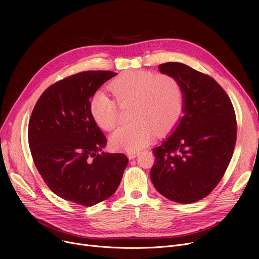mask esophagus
Here are the masks:
<instances>
[{
	"label": "esophagus",
	"mask_w": 259,
	"mask_h": 259,
	"mask_svg": "<svg viewBox=\"0 0 259 259\" xmlns=\"http://www.w3.org/2000/svg\"><path fill=\"white\" fill-rule=\"evenodd\" d=\"M139 154H140V150H128L127 151V155L129 156V158L137 157Z\"/></svg>",
	"instance_id": "34e87169"
}]
</instances>
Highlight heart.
<instances>
[{
  "label": "heart",
  "instance_id": "1",
  "mask_svg": "<svg viewBox=\"0 0 259 259\" xmlns=\"http://www.w3.org/2000/svg\"><path fill=\"white\" fill-rule=\"evenodd\" d=\"M116 101L104 91L95 93L89 104L94 121L107 131L120 121V106L133 105L130 124L119 127L113 134V143L128 150H138L153 137L169 130L182 113L185 93L181 80L168 73L130 71L116 77L110 85Z\"/></svg>",
  "mask_w": 259,
  "mask_h": 259
}]
</instances>
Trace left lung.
Masks as SVG:
<instances>
[{
  "instance_id": "1",
  "label": "left lung",
  "mask_w": 259,
  "mask_h": 259,
  "mask_svg": "<svg viewBox=\"0 0 259 259\" xmlns=\"http://www.w3.org/2000/svg\"><path fill=\"white\" fill-rule=\"evenodd\" d=\"M158 69L181 80L185 101L174 131L153 149L150 179L162 196L192 203L213 191L230 164L237 135L235 111L210 75L178 62L160 64Z\"/></svg>"
}]
</instances>
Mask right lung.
Here are the masks:
<instances>
[{"instance_id":"obj_1","label":"right lung","mask_w":259,"mask_h":259,"mask_svg":"<svg viewBox=\"0 0 259 259\" xmlns=\"http://www.w3.org/2000/svg\"><path fill=\"white\" fill-rule=\"evenodd\" d=\"M115 75L84 71L58 80L30 116L28 143L38 173L54 194L80 206L110 197L128 164L124 153H101L107 140L89 109L94 93Z\"/></svg>"}]
</instances>
